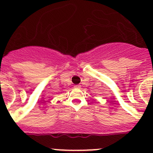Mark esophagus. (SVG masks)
<instances>
[{
  "label": "esophagus",
  "mask_w": 153,
  "mask_h": 153,
  "mask_svg": "<svg viewBox=\"0 0 153 153\" xmlns=\"http://www.w3.org/2000/svg\"><path fill=\"white\" fill-rule=\"evenodd\" d=\"M74 88L75 89H81V85H75V86H74Z\"/></svg>",
  "instance_id": "esophagus-1"
}]
</instances>
